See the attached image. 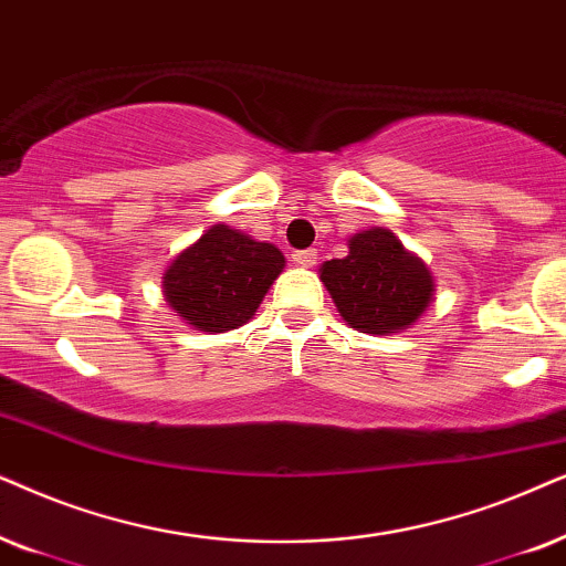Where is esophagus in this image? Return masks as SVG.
Here are the masks:
<instances>
[{"label": "esophagus", "mask_w": 566, "mask_h": 566, "mask_svg": "<svg viewBox=\"0 0 566 566\" xmlns=\"http://www.w3.org/2000/svg\"><path fill=\"white\" fill-rule=\"evenodd\" d=\"M315 259H318V251H315V248H305V251L292 253V261H295L297 266H313Z\"/></svg>", "instance_id": "1"}]
</instances>
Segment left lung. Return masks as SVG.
Masks as SVG:
<instances>
[{
    "label": "left lung",
    "instance_id": "left-lung-1",
    "mask_svg": "<svg viewBox=\"0 0 566 566\" xmlns=\"http://www.w3.org/2000/svg\"><path fill=\"white\" fill-rule=\"evenodd\" d=\"M321 279L342 318L361 334L409 328L434 292L424 263L380 228L354 235L349 255L323 263Z\"/></svg>",
    "mask_w": 566,
    "mask_h": 566
}]
</instances>
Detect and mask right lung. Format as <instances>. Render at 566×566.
Listing matches in <instances>:
<instances>
[{
	"label": "right lung",
	"mask_w": 566,
	"mask_h": 566,
	"mask_svg": "<svg viewBox=\"0 0 566 566\" xmlns=\"http://www.w3.org/2000/svg\"><path fill=\"white\" fill-rule=\"evenodd\" d=\"M282 269L279 248L214 224L165 271V300L193 328L222 334L259 311Z\"/></svg>",
	"instance_id": "add662e5"
}]
</instances>
